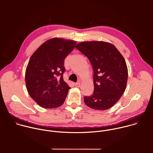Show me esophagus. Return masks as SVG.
Masks as SVG:
<instances>
[{"label": "esophagus", "instance_id": "34e87169", "mask_svg": "<svg viewBox=\"0 0 153 153\" xmlns=\"http://www.w3.org/2000/svg\"><path fill=\"white\" fill-rule=\"evenodd\" d=\"M75 86H76V87H80V82L76 83H75Z\"/></svg>", "mask_w": 153, "mask_h": 153}]
</instances>
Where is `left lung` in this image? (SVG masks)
Masks as SVG:
<instances>
[{
    "label": "left lung",
    "mask_w": 153,
    "mask_h": 153,
    "mask_svg": "<svg viewBox=\"0 0 153 153\" xmlns=\"http://www.w3.org/2000/svg\"><path fill=\"white\" fill-rule=\"evenodd\" d=\"M76 48L88 58L93 69L94 92L84 97L85 103L94 110H108L126 89L128 68L125 59L114 45L103 41L82 42Z\"/></svg>",
    "instance_id": "obj_1"
}]
</instances>
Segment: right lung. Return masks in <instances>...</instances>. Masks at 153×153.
I'll return each instance as SVG.
<instances>
[{"instance_id":"obj_1","label":"right lung","mask_w":153,"mask_h":153,"mask_svg":"<svg viewBox=\"0 0 153 153\" xmlns=\"http://www.w3.org/2000/svg\"><path fill=\"white\" fill-rule=\"evenodd\" d=\"M76 42L53 38L33 54L25 71V83L31 97L43 108L61 106L70 87L63 80L64 60L74 48Z\"/></svg>"}]
</instances>
